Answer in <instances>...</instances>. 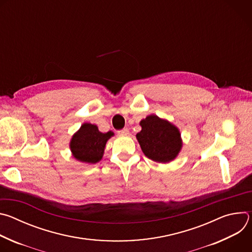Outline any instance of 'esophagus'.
I'll use <instances>...</instances> for the list:
<instances>
[{"instance_id":"1","label":"esophagus","mask_w":252,"mask_h":252,"mask_svg":"<svg viewBox=\"0 0 252 252\" xmlns=\"http://www.w3.org/2000/svg\"><path fill=\"white\" fill-rule=\"evenodd\" d=\"M118 133L122 134V135H126V134H128V129L127 128H123V129L119 130Z\"/></svg>"}]
</instances>
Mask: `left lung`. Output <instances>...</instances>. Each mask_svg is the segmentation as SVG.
Masks as SVG:
<instances>
[{"label":"left lung","mask_w":252,"mask_h":252,"mask_svg":"<svg viewBox=\"0 0 252 252\" xmlns=\"http://www.w3.org/2000/svg\"><path fill=\"white\" fill-rule=\"evenodd\" d=\"M136 138L146 157L158 162H169L175 158L183 146L177 127L155 115L142 120Z\"/></svg>","instance_id":"left-lung-1"}]
</instances>
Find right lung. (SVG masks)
<instances>
[{
	"mask_svg": "<svg viewBox=\"0 0 252 252\" xmlns=\"http://www.w3.org/2000/svg\"><path fill=\"white\" fill-rule=\"evenodd\" d=\"M113 135V131L103 133L96 126L86 123L71 138L70 151L80 161L96 163L102 158L107 139Z\"/></svg>",
	"mask_w": 252,
	"mask_h": 252,
	"instance_id": "add662e5",
	"label": "right lung"
}]
</instances>
